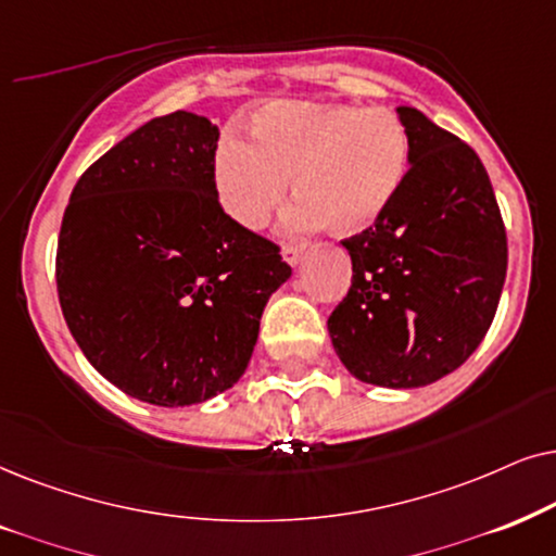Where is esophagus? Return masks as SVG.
Wrapping results in <instances>:
<instances>
[{
    "instance_id": "34e87169",
    "label": "esophagus",
    "mask_w": 556,
    "mask_h": 556,
    "mask_svg": "<svg viewBox=\"0 0 556 556\" xmlns=\"http://www.w3.org/2000/svg\"><path fill=\"white\" fill-rule=\"evenodd\" d=\"M302 254H305V247H294V243H287V247H282V258L290 266H300Z\"/></svg>"
}]
</instances>
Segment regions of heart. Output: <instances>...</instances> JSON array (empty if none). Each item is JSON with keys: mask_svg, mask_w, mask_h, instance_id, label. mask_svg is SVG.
<instances>
[{"mask_svg": "<svg viewBox=\"0 0 556 556\" xmlns=\"http://www.w3.org/2000/svg\"><path fill=\"white\" fill-rule=\"evenodd\" d=\"M251 137L226 139L213 162L220 205L249 231L285 203L294 177V231L328 224L358 236L394 208L409 173V135L387 109L274 101L251 118Z\"/></svg>", "mask_w": 556, "mask_h": 556, "instance_id": "heart-1", "label": "heart"}]
</instances>
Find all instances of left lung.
Masks as SVG:
<instances>
[{"mask_svg":"<svg viewBox=\"0 0 556 556\" xmlns=\"http://www.w3.org/2000/svg\"><path fill=\"white\" fill-rule=\"evenodd\" d=\"M409 173L394 208L343 241L351 290L328 317L338 358L383 389L440 381L491 328L506 282V228L483 162L421 111L396 109Z\"/></svg>","mask_w":556,"mask_h":556,"instance_id":"8db88e82","label":"left lung"}]
</instances>
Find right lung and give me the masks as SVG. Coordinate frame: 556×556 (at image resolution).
I'll list each match as a JSON object with an SVG mask.
<instances>
[{"instance_id": "obj_1", "label": "right lung", "mask_w": 556, "mask_h": 556, "mask_svg": "<svg viewBox=\"0 0 556 556\" xmlns=\"http://www.w3.org/2000/svg\"><path fill=\"white\" fill-rule=\"evenodd\" d=\"M218 127L173 111L80 175L58 239L71 336L103 379L154 406H190L247 371L266 302L292 277L279 247L226 216Z\"/></svg>"}]
</instances>
